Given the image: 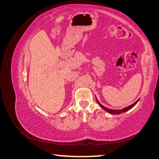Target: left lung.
I'll use <instances>...</instances> for the list:
<instances>
[{"label": "left lung", "instance_id": "obj_1", "mask_svg": "<svg viewBox=\"0 0 159 159\" xmlns=\"http://www.w3.org/2000/svg\"><path fill=\"white\" fill-rule=\"evenodd\" d=\"M139 99H138V100L137 101V102H134L133 104H132V105H129V106H128V107H125V108H123V109H117V110H115V109H108V108H107V107H104L103 105H101L100 103L98 101V99H96V101H97L98 103L100 105L101 107H102L104 110L106 111H107V112L109 113H111V114H113V115H114V114H120V113H125V112L127 111L128 110H129L130 109H131L132 107H133L134 106V105H135L137 103V102H139Z\"/></svg>", "mask_w": 159, "mask_h": 159}]
</instances>
